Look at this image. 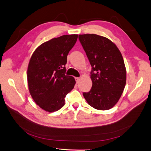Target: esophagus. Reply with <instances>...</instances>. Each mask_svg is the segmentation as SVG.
<instances>
[{
    "label": "esophagus",
    "mask_w": 151,
    "mask_h": 151,
    "mask_svg": "<svg viewBox=\"0 0 151 151\" xmlns=\"http://www.w3.org/2000/svg\"><path fill=\"white\" fill-rule=\"evenodd\" d=\"M75 81H76V83L78 84V83H79V82H80V78H78V77H76L75 78Z\"/></svg>",
    "instance_id": "34e87169"
}]
</instances>
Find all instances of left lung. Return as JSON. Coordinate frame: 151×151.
<instances>
[{"label":"left lung","mask_w":151,"mask_h":151,"mask_svg":"<svg viewBox=\"0 0 151 151\" xmlns=\"http://www.w3.org/2000/svg\"><path fill=\"white\" fill-rule=\"evenodd\" d=\"M79 40L92 67L93 86L83 96L93 108L109 110L119 101L126 84L127 71L121 52L110 39L101 36L80 35Z\"/></svg>","instance_id":"left-lung-1"}]
</instances>
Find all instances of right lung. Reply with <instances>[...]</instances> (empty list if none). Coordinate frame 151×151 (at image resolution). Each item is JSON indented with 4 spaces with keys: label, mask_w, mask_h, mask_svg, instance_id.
I'll list each match as a JSON object with an SVG mask.
<instances>
[{
    "label": "right lung",
    "mask_w": 151,
    "mask_h": 151,
    "mask_svg": "<svg viewBox=\"0 0 151 151\" xmlns=\"http://www.w3.org/2000/svg\"><path fill=\"white\" fill-rule=\"evenodd\" d=\"M78 35H63L45 42L35 50L28 64L30 94L42 109L53 112L65 105V97L73 89V76L65 75V65Z\"/></svg>",
    "instance_id": "add662e5"
}]
</instances>
